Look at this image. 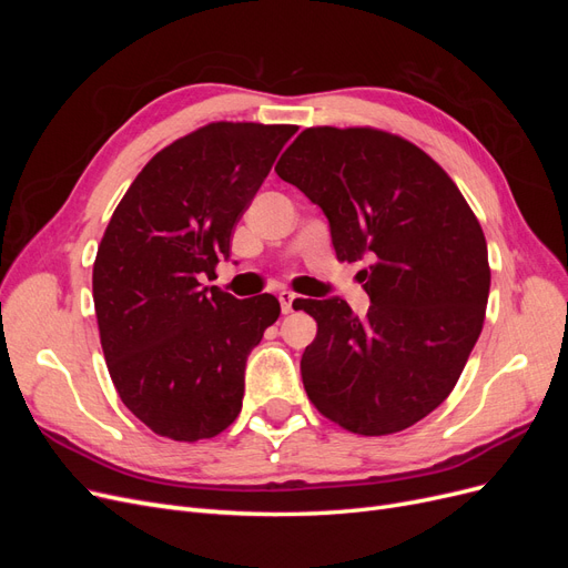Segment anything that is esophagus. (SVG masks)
Masks as SVG:
<instances>
[{
	"instance_id": "esophagus-1",
	"label": "esophagus",
	"mask_w": 568,
	"mask_h": 568,
	"mask_svg": "<svg viewBox=\"0 0 568 568\" xmlns=\"http://www.w3.org/2000/svg\"><path fill=\"white\" fill-rule=\"evenodd\" d=\"M280 305H282V313L284 315H288L291 311H294V301H296V296L291 294V291H280Z\"/></svg>"
}]
</instances>
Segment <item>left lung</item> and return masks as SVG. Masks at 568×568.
<instances>
[{
  "label": "left lung",
  "instance_id": "8db88e82",
  "mask_svg": "<svg viewBox=\"0 0 568 568\" xmlns=\"http://www.w3.org/2000/svg\"><path fill=\"white\" fill-rule=\"evenodd\" d=\"M274 170L324 211L338 261H369L363 320L341 298L296 307L317 320L307 398L353 434H398L448 398L484 329V230L448 173L384 130L307 128Z\"/></svg>",
  "mask_w": 568,
  "mask_h": 568
}]
</instances>
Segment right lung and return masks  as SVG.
<instances>
[{
	"instance_id": "1",
	"label": "right lung",
	"mask_w": 568,
	"mask_h": 568,
	"mask_svg": "<svg viewBox=\"0 0 568 568\" xmlns=\"http://www.w3.org/2000/svg\"><path fill=\"white\" fill-rule=\"evenodd\" d=\"M296 125L211 123L159 151L101 239L92 294L120 400L153 434L194 443L239 417L248 353L280 301H239L213 277Z\"/></svg>"
}]
</instances>
